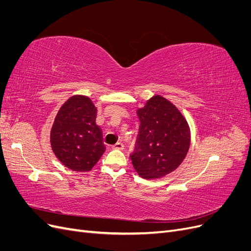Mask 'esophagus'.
Here are the masks:
<instances>
[{
  "label": "esophagus",
  "mask_w": 251,
  "mask_h": 251,
  "mask_svg": "<svg viewBox=\"0 0 251 251\" xmlns=\"http://www.w3.org/2000/svg\"><path fill=\"white\" fill-rule=\"evenodd\" d=\"M112 149H115V150H124V144L121 142H117L112 146Z\"/></svg>",
  "instance_id": "1"
}]
</instances>
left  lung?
<instances>
[{"label": "left lung", "mask_w": 251, "mask_h": 251, "mask_svg": "<svg viewBox=\"0 0 251 251\" xmlns=\"http://www.w3.org/2000/svg\"><path fill=\"white\" fill-rule=\"evenodd\" d=\"M140 120L135 171L144 179L161 178L176 170L191 146V128L179 109L161 95H154L137 109Z\"/></svg>", "instance_id": "left-lung-1"}]
</instances>
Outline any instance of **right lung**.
Masks as SVG:
<instances>
[{
	"label": "right lung",
	"mask_w": 251,
	"mask_h": 251,
	"mask_svg": "<svg viewBox=\"0 0 251 251\" xmlns=\"http://www.w3.org/2000/svg\"><path fill=\"white\" fill-rule=\"evenodd\" d=\"M97 108L85 95H73L58 110L50 131L53 153L74 172H90L104 151L95 123Z\"/></svg>",
	"instance_id": "add662e5"
}]
</instances>
